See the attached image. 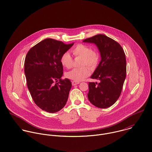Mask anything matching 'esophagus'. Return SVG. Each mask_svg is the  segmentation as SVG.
<instances>
[{
	"mask_svg": "<svg viewBox=\"0 0 152 152\" xmlns=\"http://www.w3.org/2000/svg\"><path fill=\"white\" fill-rule=\"evenodd\" d=\"M80 84V82H78V81H72V86H75V85H77Z\"/></svg>",
	"mask_w": 152,
	"mask_h": 152,
	"instance_id": "obj_1",
	"label": "esophagus"
}]
</instances>
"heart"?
<instances>
[{
  "mask_svg": "<svg viewBox=\"0 0 152 152\" xmlns=\"http://www.w3.org/2000/svg\"><path fill=\"white\" fill-rule=\"evenodd\" d=\"M71 52L74 56L81 57L80 68H75L66 73V77L75 81H80L84 80L90 74L91 68H94L99 62V55L96 51H93L91 48L86 45L79 44L75 47ZM61 64L66 68H71L72 65V58L68 52H65L61 57Z\"/></svg>",
  "mask_w": 152,
  "mask_h": 152,
  "instance_id": "obj_1",
  "label": "heart"
}]
</instances>
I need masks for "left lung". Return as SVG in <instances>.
<instances>
[{
    "instance_id": "1",
    "label": "left lung",
    "mask_w": 152,
    "mask_h": 152,
    "mask_svg": "<svg viewBox=\"0 0 152 152\" xmlns=\"http://www.w3.org/2000/svg\"><path fill=\"white\" fill-rule=\"evenodd\" d=\"M84 42L94 44L101 55V61L91 75L99 83H89L88 99L101 108L113 105L119 98L126 76V59L121 45L102 34L86 39Z\"/></svg>"
}]
</instances>
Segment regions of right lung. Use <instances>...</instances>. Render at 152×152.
I'll return each instance as SVG.
<instances>
[{"instance_id": "right-lung-1", "label": "right lung", "mask_w": 152, "mask_h": 152, "mask_svg": "<svg viewBox=\"0 0 152 152\" xmlns=\"http://www.w3.org/2000/svg\"><path fill=\"white\" fill-rule=\"evenodd\" d=\"M73 45L47 38L26 54L25 74L27 86L35 103L44 111L56 113L66 103L72 84L68 78L61 80L63 66L60 59Z\"/></svg>"}]
</instances>
